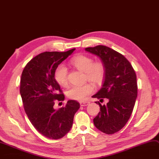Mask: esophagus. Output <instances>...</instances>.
<instances>
[{"label":"esophagus","instance_id":"1","mask_svg":"<svg viewBox=\"0 0 159 159\" xmlns=\"http://www.w3.org/2000/svg\"><path fill=\"white\" fill-rule=\"evenodd\" d=\"M89 104V102H80V106H87V105H88Z\"/></svg>","mask_w":159,"mask_h":159}]
</instances>
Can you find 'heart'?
<instances>
[{
  "instance_id": "heart-1",
  "label": "heart",
  "mask_w": 159,
  "mask_h": 159,
  "mask_svg": "<svg viewBox=\"0 0 159 159\" xmlns=\"http://www.w3.org/2000/svg\"><path fill=\"white\" fill-rule=\"evenodd\" d=\"M70 63L77 70L85 73L86 79L89 81L95 84L102 82L105 68L101 62H94L93 59L89 56L79 55L73 57ZM54 78L60 86L65 87L68 85V71L64 65L61 64L56 68ZM94 89L92 84L88 83L82 86H72L67 91V96L71 100L82 101L94 91Z\"/></svg>"
}]
</instances>
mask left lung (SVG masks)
Here are the masks:
<instances>
[{
    "mask_svg": "<svg viewBox=\"0 0 159 159\" xmlns=\"http://www.w3.org/2000/svg\"><path fill=\"white\" fill-rule=\"evenodd\" d=\"M85 50L98 56L105 68L102 88L93 98L100 102L107 98L100 112L93 119L96 128L106 134L120 130L129 121L137 96V78L130 62L122 54L103 45L86 48Z\"/></svg>",
    "mask_w": 159,
    "mask_h": 159,
    "instance_id": "1",
    "label": "left lung"
}]
</instances>
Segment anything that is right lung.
Instances as JSON below:
<instances>
[{"mask_svg": "<svg viewBox=\"0 0 159 159\" xmlns=\"http://www.w3.org/2000/svg\"><path fill=\"white\" fill-rule=\"evenodd\" d=\"M75 50L41 53L27 63L21 76L20 93L25 111L34 128L49 139H58L68 133L80 108L73 100L64 107L54 108L56 100H65L54 78L55 70Z\"/></svg>", "mask_w": 159, "mask_h": 159, "instance_id": "right-lung-1", "label": "right lung"}]
</instances>
